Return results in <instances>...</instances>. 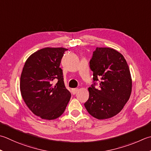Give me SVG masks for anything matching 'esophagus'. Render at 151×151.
Listing matches in <instances>:
<instances>
[{
  "mask_svg": "<svg viewBox=\"0 0 151 151\" xmlns=\"http://www.w3.org/2000/svg\"><path fill=\"white\" fill-rule=\"evenodd\" d=\"M78 91V88H73V89L71 90V91H72V93L73 94V95H75V94H76V93H77V91Z\"/></svg>",
  "mask_w": 151,
  "mask_h": 151,
  "instance_id": "1",
  "label": "esophagus"
}]
</instances>
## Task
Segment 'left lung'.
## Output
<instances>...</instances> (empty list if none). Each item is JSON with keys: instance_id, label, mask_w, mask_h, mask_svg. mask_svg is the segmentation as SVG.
Here are the masks:
<instances>
[{"instance_id": "left-lung-1", "label": "left lung", "mask_w": 151, "mask_h": 151, "mask_svg": "<svg viewBox=\"0 0 151 151\" xmlns=\"http://www.w3.org/2000/svg\"><path fill=\"white\" fill-rule=\"evenodd\" d=\"M93 81H100L88 88L89 98L84 103L87 111L99 120L110 119L119 114L130 97L132 81L124 56L111 48H96L90 61Z\"/></svg>"}]
</instances>
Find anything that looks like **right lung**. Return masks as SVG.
Wrapping results in <instances>:
<instances>
[{
	"label": "right lung",
	"instance_id": "obj_1",
	"mask_svg": "<svg viewBox=\"0 0 151 151\" xmlns=\"http://www.w3.org/2000/svg\"><path fill=\"white\" fill-rule=\"evenodd\" d=\"M64 48H44L26 60L20 78V91L25 104L42 119L54 120L64 113L70 99L60 67ZM57 81L55 85L52 84Z\"/></svg>",
	"mask_w": 151,
	"mask_h": 151
}]
</instances>
